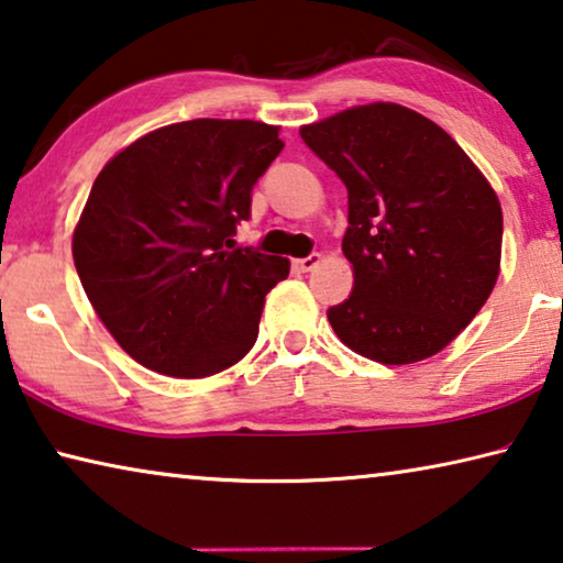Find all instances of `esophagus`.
<instances>
[{"label":"esophagus","mask_w":563,"mask_h":563,"mask_svg":"<svg viewBox=\"0 0 563 563\" xmlns=\"http://www.w3.org/2000/svg\"><path fill=\"white\" fill-rule=\"evenodd\" d=\"M319 262H322V256H319V254H309V256H305V258H297V262H294V266H297L299 272H311Z\"/></svg>","instance_id":"esophagus-1"}]
</instances>
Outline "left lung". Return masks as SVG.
Returning a JSON list of instances; mask_svg holds the SVG:
<instances>
[{
  "label": "left lung",
  "instance_id": "1",
  "mask_svg": "<svg viewBox=\"0 0 563 563\" xmlns=\"http://www.w3.org/2000/svg\"><path fill=\"white\" fill-rule=\"evenodd\" d=\"M299 135L347 188L354 289L327 311L336 336L383 365L432 357L496 287L504 213L488 180L443 128L395 102Z\"/></svg>",
  "mask_w": 563,
  "mask_h": 563
}]
</instances>
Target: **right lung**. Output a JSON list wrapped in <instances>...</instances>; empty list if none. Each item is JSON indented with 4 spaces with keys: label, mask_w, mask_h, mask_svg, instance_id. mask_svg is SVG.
Wrapping results in <instances>:
<instances>
[{
    "label": "right lung",
    "mask_w": 563,
    "mask_h": 563,
    "mask_svg": "<svg viewBox=\"0 0 563 563\" xmlns=\"http://www.w3.org/2000/svg\"><path fill=\"white\" fill-rule=\"evenodd\" d=\"M279 128L186 120L143 135L100 176L73 236L82 289L143 367L209 377L254 347L264 297L289 262L233 249Z\"/></svg>",
    "instance_id": "add662e5"
}]
</instances>
